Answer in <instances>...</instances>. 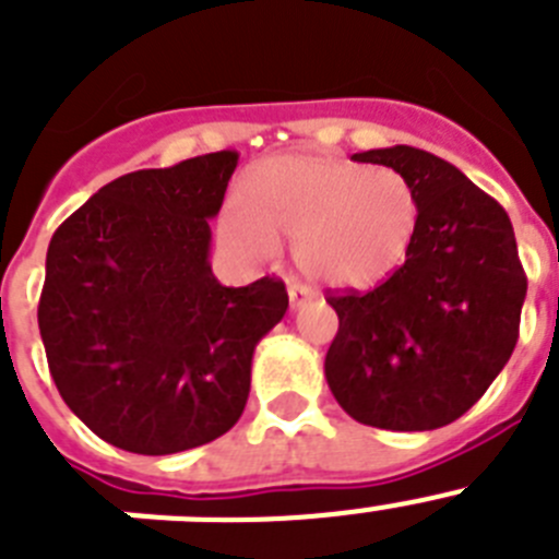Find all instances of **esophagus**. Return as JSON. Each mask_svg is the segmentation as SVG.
<instances>
[{
	"label": "esophagus",
	"mask_w": 559,
	"mask_h": 559,
	"mask_svg": "<svg viewBox=\"0 0 559 559\" xmlns=\"http://www.w3.org/2000/svg\"><path fill=\"white\" fill-rule=\"evenodd\" d=\"M288 299H290V310H296V308H302L305 302H308L310 299V294H308V288H305V285H288Z\"/></svg>",
	"instance_id": "34e87169"
}]
</instances>
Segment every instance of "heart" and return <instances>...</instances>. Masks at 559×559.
<instances>
[{"mask_svg":"<svg viewBox=\"0 0 559 559\" xmlns=\"http://www.w3.org/2000/svg\"><path fill=\"white\" fill-rule=\"evenodd\" d=\"M417 221V190L403 173L294 153L251 167L243 199L221 218V235L251 260H269L280 240H290L308 280L364 290L406 260Z\"/></svg>","mask_w":559,"mask_h":559,"instance_id":"1","label":"heart"}]
</instances>
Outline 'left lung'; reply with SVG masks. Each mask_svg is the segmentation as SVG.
<instances>
[{"label": "left lung", "mask_w": 559, "mask_h": 559, "mask_svg": "<svg viewBox=\"0 0 559 559\" xmlns=\"http://www.w3.org/2000/svg\"><path fill=\"white\" fill-rule=\"evenodd\" d=\"M353 159L403 173L419 221L386 283L328 296L338 333L324 374L364 426L433 431L478 403L515 349L526 299L515 231L496 199L433 153L394 145Z\"/></svg>", "instance_id": "1"}]
</instances>
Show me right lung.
I'll list each match as a JSON object with an SVG mask.
<instances>
[{
	"label": "right lung",
	"instance_id": "add662e5",
	"mask_svg": "<svg viewBox=\"0 0 559 559\" xmlns=\"http://www.w3.org/2000/svg\"><path fill=\"white\" fill-rule=\"evenodd\" d=\"M237 151L126 173L63 221L47 249L38 330L75 417L142 456L224 437L246 408L257 341L288 310L283 280L226 288L210 218Z\"/></svg>",
	"mask_w": 559,
	"mask_h": 559
}]
</instances>
